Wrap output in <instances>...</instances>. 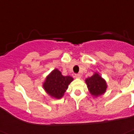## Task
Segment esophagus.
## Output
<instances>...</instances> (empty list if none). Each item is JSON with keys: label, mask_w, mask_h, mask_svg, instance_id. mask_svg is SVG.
Segmentation results:
<instances>
[{"label": "esophagus", "mask_w": 134, "mask_h": 134, "mask_svg": "<svg viewBox=\"0 0 134 134\" xmlns=\"http://www.w3.org/2000/svg\"><path fill=\"white\" fill-rule=\"evenodd\" d=\"M75 77H76V78H80L81 75H80V74H75Z\"/></svg>", "instance_id": "esophagus-1"}]
</instances>
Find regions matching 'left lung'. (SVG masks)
<instances>
[{
	"mask_svg": "<svg viewBox=\"0 0 134 134\" xmlns=\"http://www.w3.org/2000/svg\"><path fill=\"white\" fill-rule=\"evenodd\" d=\"M85 81L90 93L94 96L97 97L105 93L107 85L105 81L99 74H95Z\"/></svg>",
	"mask_w": 134,
	"mask_h": 134,
	"instance_id": "obj_1",
	"label": "left lung"
}]
</instances>
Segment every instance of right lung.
Here are the masks:
<instances>
[{
	"mask_svg": "<svg viewBox=\"0 0 134 134\" xmlns=\"http://www.w3.org/2000/svg\"><path fill=\"white\" fill-rule=\"evenodd\" d=\"M72 80V77L69 76H63L58 69H54L46 77L43 88L50 96L60 99L63 96Z\"/></svg>",
	"mask_w": 134,
	"mask_h": 134,
	"instance_id": "1",
	"label": "right lung"
}]
</instances>
